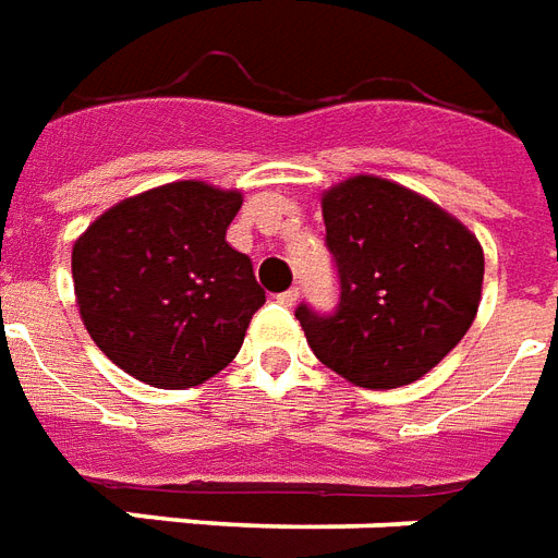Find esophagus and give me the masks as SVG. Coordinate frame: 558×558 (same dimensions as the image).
Returning <instances> with one entry per match:
<instances>
[{
  "instance_id": "obj_1",
  "label": "esophagus",
  "mask_w": 558,
  "mask_h": 558,
  "mask_svg": "<svg viewBox=\"0 0 558 558\" xmlns=\"http://www.w3.org/2000/svg\"><path fill=\"white\" fill-rule=\"evenodd\" d=\"M278 301H280V304H287V307H292V304H298V287L287 289V292H280Z\"/></svg>"
}]
</instances>
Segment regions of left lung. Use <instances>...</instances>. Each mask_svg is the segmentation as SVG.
Returning a JSON list of instances; mask_svg holds the SVG:
<instances>
[{
  "label": "left lung",
  "mask_w": 558,
  "mask_h": 558,
  "mask_svg": "<svg viewBox=\"0 0 558 558\" xmlns=\"http://www.w3.org/2000/svg\"><path fill=\"white\" fill-rule=\"evenodd\" d=\"M339 307L295 310L322 363L363 389H398L436 368L477 316L486 257L439 204L377 175L322 195Z\"/></svg>",
  "instance_id": "left-lung-1"
}]
</instances>
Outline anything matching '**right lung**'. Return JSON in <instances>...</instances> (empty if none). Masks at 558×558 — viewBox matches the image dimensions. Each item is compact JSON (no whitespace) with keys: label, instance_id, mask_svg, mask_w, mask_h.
Returning a JSON list of instances; mask_svg holds the SVG:
<instances>
[{"label":"right lung","instance_id":"obj_1","mask_svg":"<svg viewBox=\"0 0 558 558\" xmlns=\"http://www.w3.org/2000/svg\"><path fill=\"white\" fill-rule=\"evenodd\" d=\"M240 190L175 181L105 210L72 245L81 322L101 354L157 389H190L240 354L266 304L225 233Z\"/></svg>","mask_w":558,"mask_h":558}]
</instances>
